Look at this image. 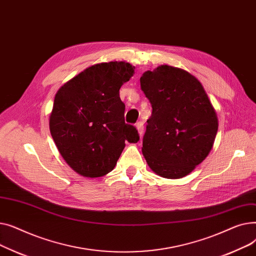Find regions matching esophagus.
I'll return each mask as SVG.
<instances>
[{
    "label": "esophagus",
    "mask_w": 256,
    "mask_h": 256,
    "mask_svg": "<svg viewBox=\"0 0 256 256\" xmlns=\"http://www.w3.org/2000/svg\"><path fill=\"white\" fill-rule=\"evenodd\" d=\"M136 128H137V130H138L139 135L142 136V135H143V132H144V126H143L142 121H138V122L136 124Z\"/></svg>",
    "instance_id": "esophagus-1"
}]
</instances>
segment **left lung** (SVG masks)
Returning <instances> with one entry per match:
<instances>
[{
    "mask_svg": "<svg viewBox=\"0 0 256 256\" xmlns=\"http://www.w3.org/2000/svg\"><path fill=\"white\" fill-rule=\"evenodd\" d=\"M140 84L152 106L142 154L158 176L182 178L210 154L218 130L216 111L199 80L178 67L147 70Z\"/></svg>",
    "mask_w": 256,
    "mask_h": 256,
    "instance_id": "left-lung-1",
    "label": "left lung"
}]
</instances>
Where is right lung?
Listing matches in <instances>:
<instances>
[{"mask_svg":"<svg viewBox=\"0 0 256 256\" xmlns=\"http://www.w3.org/2000/svg\"><path fill=\"white\" fill-rule=\"evenodd\" d=\"M126 62L100 63L64 84L50 116V135L65 162L86 178L112 171L126 142L137 143V128L124 122L119 89L132 76Z\"/></svg>","mask_w":256,"mask_h":256,"instance_id":"add662e5","label":"right lung"}]
</instances>
